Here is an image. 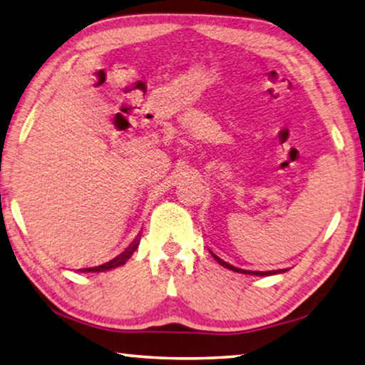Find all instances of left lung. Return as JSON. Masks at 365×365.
I'll use <instances>...</instances> for the list:
<instances>
[{
    "mask_svg": "<svg viewBox=\"0 0 365 365\" xmlns=\"http://www.w3.org/2000/svg\"><path fill=\"white\" fill-rule=\"evenodd\" d=\"M210 253H212V257H213L216 261H218V263H220L221 266H225V267H227V269L235 271V272H240V274H253V276H271V274L285 272V269H279V271H245V269H239V267L229 264V263H226L225 259H221L220 257H216V255H215L213 252H210Z\"/></svg>",
    "mask_w": 365,
    "mask_h": 365,
    "instance_id": "1",
    "label": "left lung"
}]
</instances>
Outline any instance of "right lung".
Wrapping results in <instances>:
<instances>
[{
    "mask_svg": "<svg viewBox=\"0 0 365 365\" xmlns=\"http://www.w3.org/2000/svg\"><path fill=\"white\" fill-rule=\"evenodd\" d=\"M139 245V239H136L133 242V244L126 248V250L118 255L117 258H113L108 261V263H104L101 266H94V267H85V269H80L81 272H102V271H108V269H113V267H118V266H123L128 259H130L131 255L136 252V248Z\"/></svg>",
    "mask_w": 365,
    "mask_h": 365,
    "instance_id": "add662e5",
    "label": "right lung"
}]
</instances>
